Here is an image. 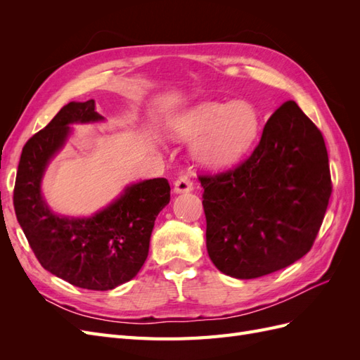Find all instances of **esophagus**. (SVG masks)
Segmentation results:
<instances>
[{
  "instance_id": "esophagus-1",
  "label": "esophagus",
  "mask_w": 360,
  "mask_h": 360,
  "mask_svg": "<svg viewBox=\"0 0 360 360\" xmlns=\"http://www.w3.org/2000/svg\"><path fill=\"white\" fill-rule=\"evenodd\" d=\"M193 191V181L188 176H181L174 183V192L183 193V192H191Z\"/></svg>"
}]
</instances>
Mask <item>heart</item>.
<instances>
[{
    "label": "heart",
    "instance_id": "obj_1",
    "mask_svg": "<svg viewBox=\"0 0 360 360\" xmlns=\"http://www.w3.org/2000/svg\"><path fill=\"white\" fill-rule=\"evenodd\" d=\"M261 118L245 101L234 103L202 102L174 117L169 134L180 141H197L195 155L205 167L230 165L254 146Z\"/></svg>",
    "mask_w": 360,
    "mask_h": 360
}]
</instances>
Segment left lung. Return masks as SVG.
Masks as SVG:
<instances>
[{"mask_svg":"<svg viewBox=\"0 0 360 360\" xmlns=\"http://www.w3.org/2000/svg\"><path fill=\"white\" fill-rule=\"evenodd\" d=\"M200 181L207 252L237 279L274 274L308 254L332 193L323 135L292 101L267 120L252 155Z\"/></svg>","mask_w":360,"mask_h":360,"instance_id":"1","label":"left lung"}]
</instances>
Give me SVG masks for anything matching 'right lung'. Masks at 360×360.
Masks as SVG:
<instances>
[{
	"label": "right lung",
	"instance_id": "add662e5",
	"mask_svg": "<svg viewBox=\"0 0 360 360\" xmlns=\"http://www.w3.org/2000/svg\"><path fill=\"white\" fill-rule=\"evenodd\" d=\"M101 120L93 99L70 102L32 135L20 155L13 205L43 269L75 287L106 291L135 278L146 263L156 216L169 202L171 188L167 179L144 180L90 217L52 213L40 192L43 172L66 143L69 124Z\"/></svg>",
	"mask_w": 360,
	"mask_h": 360
}]
</instances>
